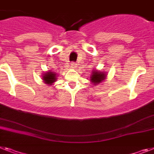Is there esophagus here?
Masks as SVG:
<instances>
[{
  "label": "esophagus",
  "mask_w": 154,
  "mask_h": 154,
  "mask_svg": "<svg viewBox=\"0 0 154 154\" xmlns=\"http://www.w3.org/2000/svg\"><path fill=\"white\" fill-rule=\"evenodd\" d=\"M71 68H77V65H76V63H74V62H72V63H71Z\"/></svg>",
  "instance_id": "obj_1"
}]
</instances>
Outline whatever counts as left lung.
Listing matches in <instances>:
<instances>
[{
	"mask_svg": "<svg viewBox=\"0 0 154 154\" xmlns=\"http://www.w3.org/2000/svg\"><path fill=\"white\" fill-rule=\"evenodd\" d=\"M107 75H108L105 72H101L96 69L93 70L91 77H90V80L94 86H97L106 79Z\"/></svg>",
	"mask_w": 154,
	"mask_h": 154,
	"instance_id": "left-lung-1",
	"label": "left lung"
}]
</instances>
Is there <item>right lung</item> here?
Wrapping results in <instances>:
<instances>
[{
  "label": "right lung",
  "instance_id": "1",
  "mask_svg": "<svg viewBox=\"0 0 154 154\" xmlns=\"http://www.w3.org/2000/svg\"><path fill=\"white\" fill-rule=\"evenodd\" d=\"M42 79L45 84H47L48 86H51L57 80V74H56V72H52L51 70H49L48 72L43 73L42 76Z\"/></svg>",
  "mask_w": 154,
  "mask_h": 154
}]
</instances>
